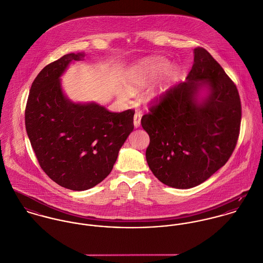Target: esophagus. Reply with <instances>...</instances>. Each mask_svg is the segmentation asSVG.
Segmentation results:
<instances>
[{
	"instance_id": "1",
	"label": "esophagus",
	"mask_w": 263,
	"mask_h": 263,
	"mask_svg": "<svg viewBox=\"0 0 263 263\" xmlns=\"http://www.w3.org/2000/svg\"><path fill=\"white\" fill-rule=\"evenodd\" d=\"M141 117H142L141 113H135V115H134V127L135 128H138L140 126Z\"/></svg>"
}]
</instances>
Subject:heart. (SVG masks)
<instances>
[{
  "instance_id": "obj_1",
  "label": "heart",
  "mask_w": 263,
  "mask_h": 263,
  "mask_svg": "<svg viewBox=\"0 0 263 263\" xmlns=\"http://www.w3.org/2000/svg\"><path fill=\"white\" fill-rule=\"evenodd\" d=\"M166 66L167 61L159 58L144 59L135 64L125 78V86L128 91L120 92V99L123 101H128L131 98L132 92H135L149 85L166 68ZM166 88L167 85L161 83L160 85L148 89L145 92L146 100L156 101L164 93Z\"/></svg>"
}]
</instances>
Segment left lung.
I'll return each instance as SVG.
<instances>
[{"label": "left lung", "instance_id": "1", "mask_svg": "<svg viewBox=\"0 0 263 263\" xmlns=\"http://www.w3.org/2000/svg\"><path fill=\"white\" fill-rule=\"evenodd\" d=\"M240 123L235 84L204 48L197 47L185 82L165 91L141 119L150 138L148 166L168 186H197L228 161Z\"/></svg>", "mask_w": 263, "mask_h": 263}]
</instances>
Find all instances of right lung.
Returning <instances> with one entry per match:
<instances>
[{
	"instance_id": "right-lung-1",
	"label": "right lung",
	"mask_w": 263,
	"mask_h": 263,
	"mask_svg": "<svg viewBox=\"0 0 263 263\" xmlns=\"http://www.w3.org/2000/svg\"><path fill=\"white\" fill-rule=\"evenodd\" d=\"M85 53H68L46 65L30 88L25 126L43 170L58 184L86 191L112 172L120 148L133 131V110L109 112L96 103H73L60 77Z\"/></svg>"
}]
</instances>
